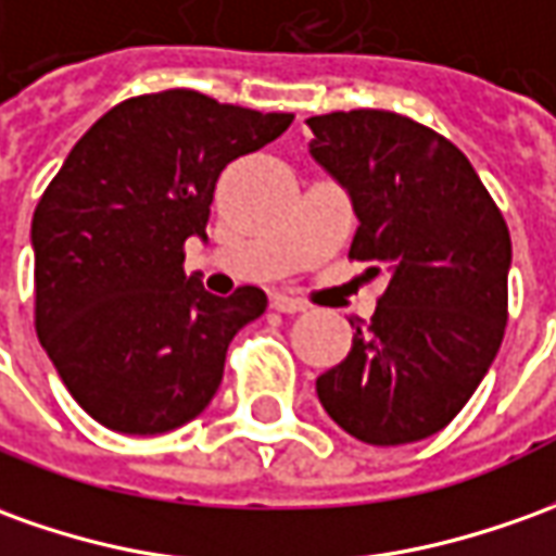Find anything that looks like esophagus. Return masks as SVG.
I'll use <instances>...</instances> for the list:
<instances>
[{
  "label": "esophagus",
  "instance_id": "1",
  "mask_svg": "<svg viewBox=\"0 0 556 556\" xmlns=\"http://www.w3.org/2000/svg\"><path fill=\"white\" fill-rule=\"evenodd\" d=\"M271 308L281 312V315H296V312H305V302L293 300V296H287V293H275V296H271Z\"/></svg>",
  "mask_w": 556,
  "mask_h": 556
}]
</instances>
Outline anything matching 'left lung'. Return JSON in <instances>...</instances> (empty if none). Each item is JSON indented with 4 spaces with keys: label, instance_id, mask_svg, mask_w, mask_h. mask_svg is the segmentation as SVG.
<instances>
[{
    "label": "left lung",
    "instance_id": "obj_1",
    "mask_svg": "<svg viewBox=\"0 0 556 556\" xmlns=\"http://www.w3.org/2000/svg\"><path fill=\"white\" fill-rule=\"evenodd\" d=\"M305 124L308 154L357 214L351 256L388 278L372 324L351 317V351L317 378V400L366 445L420 442L457 417L503 344L508 227L463 151L412 117Z\"/></svg>",
    "mask_w": 556,
    "mask_h": 556
}]
</instances>
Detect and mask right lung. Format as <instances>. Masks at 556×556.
Returning <instances> with one entry per match:
<instances>
[{
  "mask_svg": "<svg viewBox=\"0 0 556 556\" xmlns=\"http://www.w3.org/2000/svg\"><path fill=\"white\" fill-rule=\"evenodd\" d=\"M290 121L197 90L136 96L84 132L38 199V342L102 427L156 435L214 400L229 342L266 312V293H208L199 275H184V241L208 239L227 163Z\"/></svg>",
  "mask_w": 556,
  "mask_h": 556,
  "instance_id": "right-lung-1",
  "label": "right lung"
}]
</instances>
